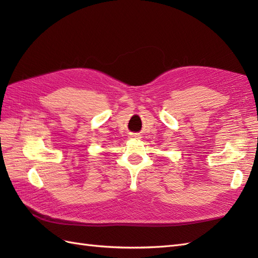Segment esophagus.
Returning a JSON list of instances; mask_svg holds the SVG:
<instances>
[{
    "instance_id": "1",
    "label": "esophagus",
    "mask_w": 258,
    "mask_h": 258,
    "mask_svg": "<svg viewBox=\"0 0 258 258\" xmlns=\"http://www.w3.org/2000/svg\"><path fill=\"white\" fill-rule=\"evenodd\" d=\"M133 137H135V138H137V135H133Z\"/></svg>"
}]
</instances>
